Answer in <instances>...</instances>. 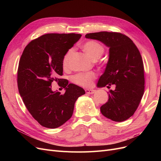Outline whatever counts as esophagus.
<instances>
[{
	"instance_id": "1",
	"label": "esophagus",
	"mask_w": 161,
	"mask_h": 161,
	"mask_svg": "<svg viewBox=\"0 0 161 161\" xmlns=\"http://www.w3.org/2000/svg\"><path fill=\"white\" fill-rule=\"evenodd\" d=\"M85 92H86V93H87V94H93L94 92H95V90H94V89H86Z\"/></svg>"
}]
</instances>
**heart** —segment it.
I'll return each instance as SVG.
<instances>
[{"mask_svg": "<svg viewBox=\"0 0 161 161\" xmlns=\"http://www.w3.org/2000/svg\"><path fill=\"white\" fill-rule=\"evenodd\" d=\"M81 47L82 50L94 60H97L103 55L105 50L103 46L100 43L94 40H90L84 43ZM72 53L73 50L70 49L65 53L62 60V64L64 67L69 66ZM95 78L96 75L93 72L79 73L72 77V81L75 84L82 86H90L92 85V81Z\"/></svg>", "mask_w": 161, "mask_h": 161, "instance_id": "heart-1", "label": "heart"}]
</instances>
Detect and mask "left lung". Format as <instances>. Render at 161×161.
Here are the masks:
<instances>
[{
  "mask_svg": "<svg viewBox=\"0 0 161 161\" xmlns=\"http://www.w3.org/2000/svg\"><path fill=\"white\" fill-rule=\"evenodd\" d=\"M85 37L97 40L109 48V60L97 87H109V99L100 108L101 114L114 121H123L137 109L144 91V64L136 45L128 36L117 32L87 33Z\"/></svg>",
  "mask_w": 161,
  "mask_h": 161,
  "instance_id": "left-lung-1",
  "label": "left lung"
}]
</instances>
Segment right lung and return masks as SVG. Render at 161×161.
Segmentation results:
<instances>
[{"mask_svg":"<svg viewBox=\"0 0 161 161\" xmlns=\"http://www.w3.org/2000/svg\"><path fill=\"white\" fill-rule=\"evenodd\" d=\"M80 34L48 33L32 40L25 47L19 63V94L33 118L45 128H56L72 115L75 103L85 90L62 75L65 53L79 40ZM56 81L65 89L64 94L51 90Z\"/></svg>","mask_w":161,"mask_h":161,"instance_id":"right-lung-1","label":"right lung"}]
</instances>
